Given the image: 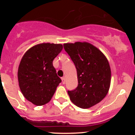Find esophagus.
Masks as SVG:
<instances>
[{
	"instance_id": "esophagus-1",
	"label": "esophagus",
	"mask_w": 135,
	"mask_h": 135,
	"mask_svg": "<svg viewBox=\"0 0 135 135\" xmlns=\"http://www.w3.org/2000/svg\"><path fill=\"white\" fill-rule=\"evenodd\" d=\"M61 80H62V83L63 84H65V78L64 77H62V78H61Z\"/></svg>"
}]
</instances>
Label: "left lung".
I'll return each instance as SVG.
<instances>
[{
  "label": "left lung",
  "mask_w": 135,
  "mask_h": 135,
  "mask_svg": "<svg viewBox=\"0 0 135 135\" xmlns=\"http://www.w3.org/2000/svg\"><path fill=\"white\" fill-rule=\"evenodd\" d=\"M77 69L78 86L68 91L70 99L81 108L100 102L110 86L111 70L106 56L100 49L86 42L63 44Z\"/></svg>",
  "instance_id": "obj_1"
}]
</instances>
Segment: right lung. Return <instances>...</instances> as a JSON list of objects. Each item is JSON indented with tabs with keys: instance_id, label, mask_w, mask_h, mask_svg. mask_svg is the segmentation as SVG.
<instances>
[{
	"instance_id": "right-lung-1",
	"label": "right lung",
	"mask_w": 135,
	"mask_h": 135,
	"mask_svg": "<svg viewBox=\"0 0 135 135\" xmlns=\"http://www.w3.org/2000/svg\"><path fill=\"white\" fill-rule=\"evenodd\" d=\"M62 49V44L42 43L30 48L21 58L18 71L20 90L37 106L50 101L61 82L52 61Z\"/></svg>"
}]
</instances>
